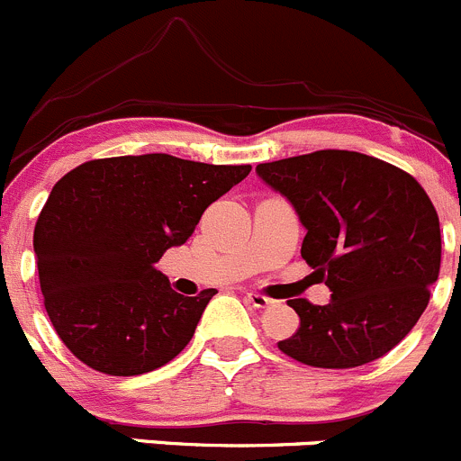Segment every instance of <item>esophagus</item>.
Returning a JSON list of instances; mask_svg holds the SVG:
<instances>
[{
  "mask_svg": "<svg viewBox=\"0 0 461 461\" xmlns=\"http://www.w3.org/2000/svg\"><path fill=\"white\" fill-rule=\"evenodd\" d=\"M246 300H249L255 309H264L273 303L271 298H267V295H262V294H246Z\"/></svg>",
  "mask_w": 461,
  "mask_h": 461,
  "instance_id": "34e87169",
  "label": "esophagus"
}]
</instances>
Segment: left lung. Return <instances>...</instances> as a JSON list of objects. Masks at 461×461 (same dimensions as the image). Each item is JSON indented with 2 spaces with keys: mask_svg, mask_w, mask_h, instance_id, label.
I'll use <instances>...</instances> for the list:
<instances>
[{
  "mask_svg": "<svg viewBox=\"0 0 461 461\" xmlns=\"http://www.w3.org/2000/svg\"><path fill=\"white\" fill-rule=\"evenodd\" d=\"M258 175L294 203L307 229L300 255L331 291L325 307L289 300L300 325L280 352L325 370L390 352L417 325L439 276V217L421 184L348 149L259 163Z\"/></svg>",
  "mask_w": 461,
  "mask_h": 461,
  "instance_id": "left-lung-1",
  "label": "left lung"
}]
</instances>
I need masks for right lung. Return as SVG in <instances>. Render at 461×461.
Masks as SVG:
<instances>
[{
    "instance_id": "1",
    "label": "right lung",
    "mask_w": 461,
    "mask_h": 461,
    "mask_svg": "<svg viewBox=\"0 0 461 461\" xmlns=\"http://www.w3.org/2000/svg\"><path fill=\"white\" fill-rule=\"evenodd\" d=\"M250 172L170 154L94 158L67 172L33 232L53 330L77 361L109 376L170 363L215 289L181 295L154 264Z\"/></svg>"
}]
</instances>
